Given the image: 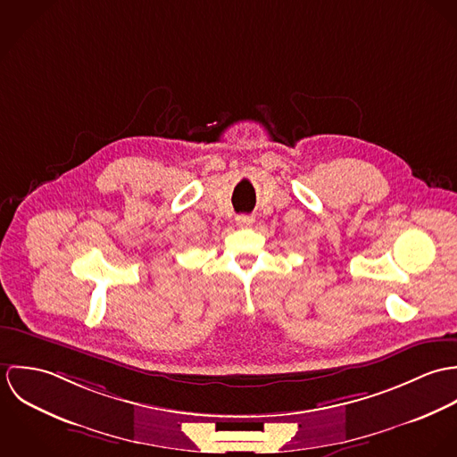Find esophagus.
<instances>
[{"label":"esophagus","instance_id":"34e87169","mask_svg":"<svg viewBox=\"0 0 457 457\" xmlns=\"http://www.w3.org/2000/svg\"><path fill=\"white\" fill-rule=\"evenodd\" d=\"M253 221H255V218H253V216H248V214H241V216H237V218H236V223H237L241 228H248V227H252V225H253Z\"/></svg>","mask_w":457,"mask_h":457}]
</instances>
